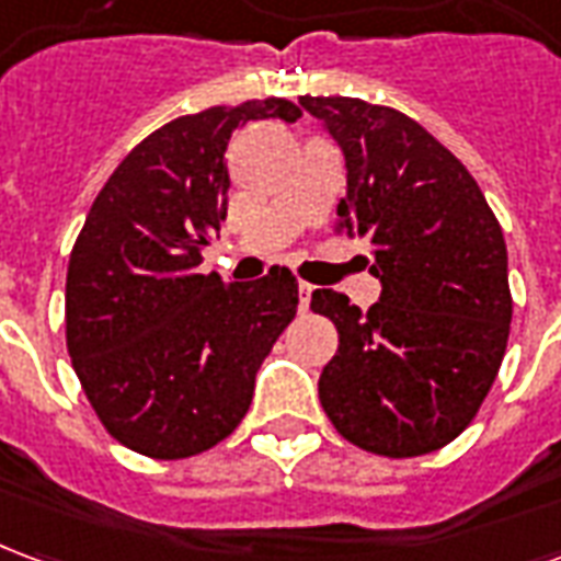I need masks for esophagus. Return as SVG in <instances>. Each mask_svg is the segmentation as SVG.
Returning a JSON list of instances; mask_svg holds the SVG:
<instances>
[{"mask_svg":"<svg viewBox=\"0 0 561 561\" xmlns=\"http://www.w3.org/2000/svg\"><path fill=\"white\" fill-rule=\"evenodd\" d=\"M297 291H300V312H306V309H309V300H312V291H316V288H312L309 282H300V285H297Z\"/></svg>","mask_w":561,"mask_h":561,"instance_id":"34e87169","label":"esophagus"}]
</instances>
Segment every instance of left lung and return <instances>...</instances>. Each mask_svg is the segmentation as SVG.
<instances>
[{
  "label": "left lung",
  "instance_id": "obj_1",
  "mask_svg": "<svg viewBox=\"0 0 561 561\" xmlns=\"http://www.w3.org/2000/svg\"><path fill=\"white\" fill-rule=\"evenodd\" d=\"M345 156L336 231L373 245L366 312L330 288L312 309L340 330L318 397L342 438L381 457L454 442L490 393L511 333L507 249L466 164L393 107L304 95Z\"/></svg>",
  "mask_w": 561,
  "mask_h": 561
}]
</instances>
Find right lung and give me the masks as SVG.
<instances>
[{
    "label": "right lung",
    "mask_w": 561,
    "mask_h": 561,
    "mask_svg": "<svg viewBox=\"0 0 561 561\" xmlns=\"http://www.w3.org/2000/svg\"><path fill=\"white\" fill-rule=\"evenodd\" d=\"M297 116L285 99L180 116L140 140L92 201L68 261V354L104 430L144 457H195L228 438L297 316L288 267L231 285L201 273L228 216L231 135Z\"/></svg>",
    "instance_id": "obj_1"
}]
</instances>
